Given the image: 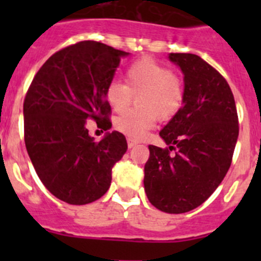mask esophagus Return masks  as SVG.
<instances>
[{
	"instance_id": "esophagus-1",
	"label": "esophagus",
	"mask_w": 261,
	"mask_h": 261,
	"mask_svg": "<svg viewBox=\"0 0 261 261\" xmlns=\"http://www.w3.org/2000/svg\"><path fill=\"white\" fill-rule=\"evenodd\" d=\"M136 144H138V141H135V140H133V139H127V146L130 147H134L136 145Z\"/></svg>"
}]
</instances>
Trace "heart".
Returning a JSON list of instances; mask_svg holds the SVG:
<instances>
[{"label": "heart", "mask_w": 261, "mask_h": 261, "mask_svg": "<svg viewBox=\"0 0 261 261\" xmlns=\"http://www.w3.org/2000/svg\"><path fill=\"white\" fill-rule=\"evenodd\" d=\"M105 97L116 112L125 111L136 97V110L123 112L115 121V128L128 139L140 140L154 127L156 117L168 120L180 110L184 83L167 65L151 58H143L127 67L125 84L111 82Z\"/></svg>", "instance_id": "1"}]
</instances>
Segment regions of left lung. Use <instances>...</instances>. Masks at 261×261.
<instances>
[{
  "label": "left lung",
  "instance_id": "1",
  "mask_svg": "<svg viewBox=\"0 0 261 261\" xmlns=\"http://www.w3.org/2000/svg\"><path fill=\"white\" fill-rule=\"evenodd\" d=\"M169 59L184 74V101L159 133L168 147L149 145L144 188L158 210L184 213L201 206L225 178L239 117L227 81L212 65L187 53H170Z\"/></svg>",
  "mask_w": 261,
  "mask_h": 261
}]
</instances>
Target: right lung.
<instances>
[{
  "mask_svg": "<svg viewBox=\"0 0 261 261\" xmlns=\"http://www.w3.org/2000/svg\"><path fill=\"white\" fill-rule=\"evenodd\" d=\"M128 53L98 41H80L54 53L31 82L23 101V138L35 172L46 189L69 204L101 198L111 186L112 168L127 150L118 131L101 141L86 122L112 126L105 91L121 57Z\"/></svg>",
  "mask_w": 261,
  "mask_h": 261,
  "instance_id": "add662e5",
  "label": "right lung"
}]
</instances>
